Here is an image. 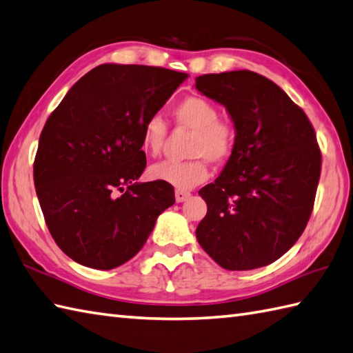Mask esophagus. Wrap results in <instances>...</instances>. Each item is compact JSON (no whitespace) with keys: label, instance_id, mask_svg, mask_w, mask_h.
<instances>
[{"label":"esophagus","instance_id":"34e87169","mask_svg":"<svg viewBox=\"0 0 353 353\" xmlns=\"http://www.w3.org/2000/svg\"><path fill=\"white\" fill-rule=\"evenodd\" d=\"M190 198V192H185V190H176L175 192V199L176 202H184Z\"/></svg>","mask_w":353,"mask_h":353}]
</instances>
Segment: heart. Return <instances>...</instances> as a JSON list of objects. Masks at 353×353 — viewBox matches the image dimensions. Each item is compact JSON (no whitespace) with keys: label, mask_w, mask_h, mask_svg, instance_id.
<instances>
[{"label":"heart","mask_w":353,"mask_h":353,"mask_svg":"<svg viewBox=\"0 0 353 353\" xmlns=\"http://www.w3.org/2000/svg\"><path fill=\"white\" fill-rule=\"evenodd\" d=\"M172 121L179 128L193 132L187 161L164 160L150 168L155 181L174 185L176 190H189L208 178L207 160L222 164L234 152L236 128L230 121L219 119L221 112L214 103L203 97H187L172 108ZM168 134V125L160 116H151L140 130V146L148 155H159Z\"/></svg>","instance_id":"1"}]
</instances>
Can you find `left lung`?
Here are the masks:
<instances>
[{
	"label": "left lung",
	"mask_w": 353,
	"mask_h": 353,
	"mask_svg": "<svg viewBox=\"0 0 353 353\" xmlns=\"http://www.w3.org/2000/svg\"><path fill=\"white\" fill-rule=\"evenodd\" d=\"M196 89L230 113L236 146L214 183L202 187V249L226 270L283 256L308 223L322 152L307 114L269 78L231 70L196 78Z\"/></svg>",
	"instance_id": "left-lung-1"
}]
</instances>
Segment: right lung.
I'll use <instances>...</instances> for the list:
<instances>
[{
  "mask_svg": "<svg viewBox=\"0 0 353 353\" xmlns=\"http://www.w3.org/2000/svg\"><path fill=\"white\" fill-rule=\"evenodd\" d=\"M187 78L143 65H99L69 89L39 139L34 187L63 252L110 270L143 248L174 187L136 183L146 168L140 130Z\"/></svg>",
  "mask_w": 353,
  "mask_h": 353,
  "instance_id": "obj_1",
  "label": "right lung"
}]
</instances>
